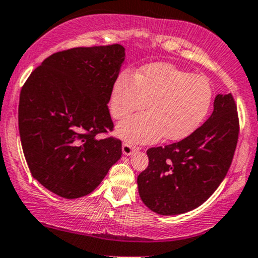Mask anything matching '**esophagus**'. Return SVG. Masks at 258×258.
<instances>
[{
    "instance_id": "34e87169",
    "label": "esophagus",
    "mask_w": 258,
    "mask_h": 258,
    "mask_svg": "<svg viewBox=\"0 0 258 258\" xmlns=\"http://www.w3.org/2000/svg\"><path fill=\"white\" fill-rule=\"evenodd\" d=\"M136 150H138V147H136V146H132L127 142L122 143V152H123L124 156H130V154L134 153V151Z\"/></svg>"
}]
</instances>
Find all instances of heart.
<instances>
[{
  "label": "heart",
  "instance_id": "heart-1",
  "mask_svg": "<svg viewBox=\"0 0 258 258\" xmlns=\"http://www.w3.org/2000/svg\"><path fill=\"white\" fill-rule=\"evenodd\" d=\"M213 101V89L205 77L190 74L172 64L154 63L136 75L123 70L111 89L108 107L115 118L142 110L117 124L121 138L134 143H151L165 137L183 140L200 126Z\"/></svg>",
  "mask_w": 258,
  "mask_h": 258
}]
</instances>
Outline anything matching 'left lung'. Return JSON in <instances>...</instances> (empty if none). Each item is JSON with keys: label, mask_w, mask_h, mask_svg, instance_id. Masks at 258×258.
I'll return each mask as SVG.
<instances>
[{"label": "left lung", "mask_w": 258, "mask_h": 258, "mask_svg": "<svg viewBox=\"0 0 258 258\" xmlns=\"http://www.w3.org/2000/svg\"><path fill=\"white\" fill-rule=\"evenodd\" d=\"M237 107L219 94L203 126L177 143L147 151L150 163L138 175V193L161 215L188 213L207 202L226 177L238 138Z\"/></svg>", "instance_id": "1"}]
</instances>
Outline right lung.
Listing matches in <instances>:
<instances>
[{"instance_id":"add662e5","label":"right lung","mask_w":258,"mask_h":258,"mask_svg":"<svg viewBox=\"0 0 258 258\" xmlns=\"http://www.w3.org/2000/svg\"><path fill=\"white\" fill-rule=\"evenodd\" d=\"M120 44L73 48L48 56L20 95L22 148L34 179L51 193L77 199L99 185L121 158L107 104L124 61Z\"/></svg>"}]
</instances>
